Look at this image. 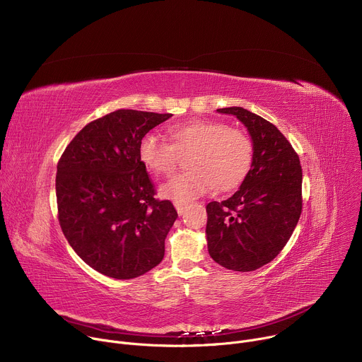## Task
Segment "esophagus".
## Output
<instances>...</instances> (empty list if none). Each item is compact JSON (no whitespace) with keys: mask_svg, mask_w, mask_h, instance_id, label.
Returning <instances> with one entry per match:
<instances>
[{"mask_svg":"<svg viewBox=\"0 0 362 362\" xmlns=\"http://www.w3.org/2000/svg\"><path fill=\"white\" fill-rule=\"evenodd\" d=\"M175 208H176V211H177L179 215H183V214L186 212V206L182 204V203H175Z\"/></svg>","mask_w":362,"mask_h":362,"instance_id":"34e87169","label":"esophagus"}]
</instances>
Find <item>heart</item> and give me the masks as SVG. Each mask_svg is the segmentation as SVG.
I'll return each instance as SVG.
<instances>
[{"label": "heart", "mask_w": 362, "mask_h": 362, "mask_svg": "<svg viewBox=\"0 0 362 362\" xmlns=\"http://www.w3.org/2000/svg\"><path fill=\"white\" fill-rule=\"evenodd\" d=\"M172 143L154 134H146L139 143V159L153 175L169 176L180 156L190 153L192 169L169 180L162 194L176 203L187 204L214 187L228 192L238 187L247 176L253 162L250 136L219 120L193 119L168 129Z\"/></svg>", "instance_id": "obj_1"}]
</instances>
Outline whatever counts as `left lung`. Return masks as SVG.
<instances>
[{"label":"left lung","mask_w":362,"mask_h":362,"mask_svg":"<svg viewBox=\"0 0 362 362\" xmlns=\"http://www.w3.org/2000/svg\"><path fill=\"white\" fill-rule=\"evenodd\" d=\"M236 116L253 141V162L238 192L206 204L208 249L221 267L256 271L279 255L302 212V168L298 153L268 120L242 107Z\"/></svg>","instance_id":"1"}]
</instances>
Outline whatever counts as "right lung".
I'll return each mask as SVG.
<instances>
[{
    "label": "right lung",
    "instance_id": "right-lung-1",
    "mask_svg": "<svg viewBox=\"0 0 362 362\" xmlns=\"http://www.w3.org/2000/svg\"><path fill=\"white\" fill-rule=\"evenodd\" d=\"M172 117L116 110L84 126L57 163L59 222L70 246L97 272L137 278L165 256L177 212L156 189L139 159V143Z\"/></svg>",
    "mask_w": 362,
    "mask_h": 362
}]
</instances>
